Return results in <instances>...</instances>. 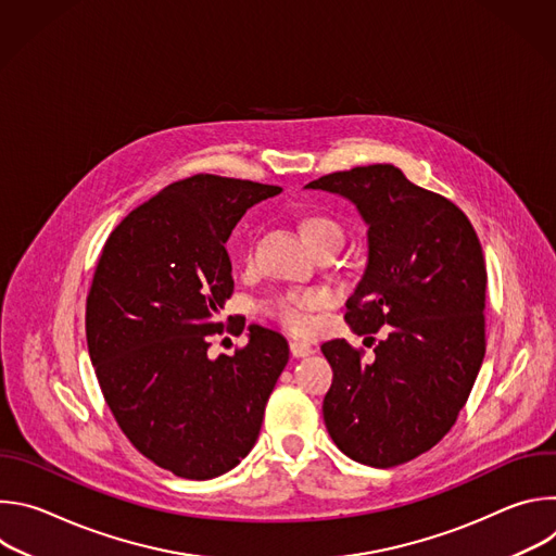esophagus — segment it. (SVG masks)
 I'll return each instance as SVG.
<instances>
[{
  "mask_svg": "<svg viewBox=\"0 0 556 556\" xmlns=\"http://www.w3.org/2000/svg\"><path fill=\"white\" fill-rule=\"evenodd\" d=\"M290 354H292L294 358H305V356L314 354V348H312L309 343H305V341H292V343H290Z\"/></svg>",
  "mask_w": 556,
  "mask_h": 556,
  "instance_id": "obj_1",
  "label": "esophagus"
}]
</instances>
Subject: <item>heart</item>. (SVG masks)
Returning <instances> with one entry per match:
<instances>
[{
	"mask_svg": "<svg viewBox=\"0 0 556 556\" xmlns=\"http://www.w3.org/2000/svg\"><path fill=\"white\" fill-rule=\"evenodd\" d=\"M299 230H301V237L305 240V244L312 249V253L321 251V249H341L343 244V237H345V230L343 226L330 217V215H305L299 224ZM242 255L244 260L249 262L251 255H253V240H247L244 242V249H242ZM324 303V294L321 292H314V290H303V292H286L277 299L270 301L268 305V312L270 316H275V319L292 330V332H305L309 328V312L321 307Z\"/></svg>",
	"mask_w": 556,
	"mask_h": 556,
	"instance_id": "b5f03b06",
	"label": "heart"
}]
</instances>
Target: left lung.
I'll return each instance as SVG.
<instances>
[{
	"mask_svg": "<svg viewBox=\"0 0 556 556\" xmlns=\"http://www.w3.org/2000/svg\"><path fill=\"white\" fill-rule=\"evenodd\" d=\"M305 189L350 200L365 222L367 264L345 321L354 334L384 330L369 363L345 339L321 345L334 374L324 399L328 433L361 464H405L448 433L482 367L480 240L451 200L393 165L337 172Z\"/></svg>",
	"mask_w": 556,
	"mask_h": 556,
	"instance_id": "1",
	"label": "left lung"
}]
</instances>
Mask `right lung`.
I'll list each match as a JSON object with an SVG mask.
<instances>
[{"label":"right lung","mask_w":556,"mask_h":556,"mask_svg":"<svg viewBox=\"0 0 556 556\" xmlns=\"http://www.w3.org/2000/svg\"><path fill=\"white\" fill-rule=\"evenodd\" d=\"M279 193L208 174L174 182L134 208L101 253L86 307L101 391L129 442L178 478L213 480L251 453L288 363V341L255 324L235 356H208L232 294L224 247L251 206Z\"/></svg>","instance_id":"obj_1"}]
</instances>
